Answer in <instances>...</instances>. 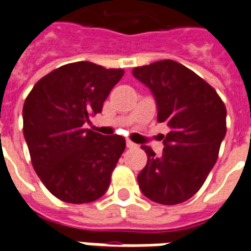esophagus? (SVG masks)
I'll list each match as a JSON object with an SVG mask.
<instances>
[{
  "instance_id": "obj_1",
  "label": "esophagus",
  "mask_w": 251,
  "mask_h": 251,
  "mask_svg": "<svg viewBox=\"0 0 251 251\" xmlns=\"http://www.w3.org/2000/svg\"><path fill=\"white\" fill-rule=\"evenodd\" d=\"M127 147L128 149H134V147H136V145H135L134 142H131V140H127Z\"/></svg>"
}]
</instances>
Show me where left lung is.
<instances>
[{"label":"left lung","mask_w":251,"mask_h":251,"mask_svg":"<svg viewBox=\"0 0 251 251\" xmlns=\"http://www.w3.org/2000/svg\"><path fill=\"white\" fill-rule=\"evenodd\" d=\"M132 74L154 94L158 122L170 127L161 155L142 146L147 163L138 174L140 191L165 205L186 201L201 188L218 159L227 131L225 102L209 83L176 60L139 66Z\"/></svg>","instance_id":"left-lung-1"}]
</instances>
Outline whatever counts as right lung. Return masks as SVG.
<instances>
[{
	"mask_svg": "<svg viewBox=\"0 0 251 251\" xmlns=\"http://www.w3.org/2000/svg\"><path fill=\"white\" fill-rule=\"evenodd\" d=\"M123 75V69L74 62L40 78L25 99L23 131L32 166L62 201H94L111 184L126 139L94 132L83 124L102 111Z\"/></svg>",
	"mask_w": 251,
	"mask_h": 251,
	"instance_id": "right-lung-1",
	"label": "right lung"
}]
</instances>
